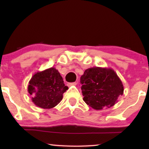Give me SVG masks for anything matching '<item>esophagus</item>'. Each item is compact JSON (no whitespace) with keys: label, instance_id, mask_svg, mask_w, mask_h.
<instances>
[{"label":"esophagus","instance_id":"esophagus-1","mask_svg":"<svg viewBox=\"0 0 149 149\" xmlns=\"http://www.w3.org/2000/svg\"><path fill=\"white\" fill-rule=\"evenodd\" d=\"M77 84V82H73V83H68V86H72V85H76Z\"/></svg>","mask_w":149,"mask_h":149}]
</instances>
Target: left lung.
Wrapping results in <instances>:
<instances>
[{
  "label": "left lung",
  "mask_w": 149,
  "mask_h": 149,
  "mask_svg": "<svg viewBox=\"0 0 149 149\" xmlns=\"http://www.w3.org/2000/svg\"><path fill=\"white\" fill-rule=\"evenodd\" d=\"M83 100L95 110L111 108L123 94V85L112 68L93 67L81 77Z\"/></svg>",
  "instance_id": "8db88e82"
}]
</instances>
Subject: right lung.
<instances>
[{"label":"right lung","mask_w":149,"mask_h":149,"mask_svg":"<svg viewBox=\"0 0 149 149\" xmlns=\"http://www.w3.org/2000/svg\"><path fill=\"white\" fill-rule=\"evenodd\" d=\"M68 87L65 86L62 76L55 68L36 72L29 81L28 91L36 107L52 109L63 98V93Z\"/></svg>","instance_id":"add662e5"}]
</instances>
